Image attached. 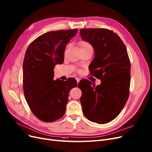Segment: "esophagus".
<instances>
[{"label": "esophagus", "instance_id": "1", "mask_svg": "<svg viewBox=\"0 0 152 152\" xmlns=\"http://www.w3.org/2000/svg\"><path fill=\"white\" fill-rule=\"evenodd\" d=\"M76 80H77V83H79L80 80V78H78V77H76Z\"/></svg>", "mask_w": 152, "mask_h": 152}]
</instances>
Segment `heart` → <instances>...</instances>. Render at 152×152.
<instances>
[{
	"mask_svg": "<svg viewBox=\"0 0 152 152\" xmlns=\"http://www.w3.org/2000/svg\"><path fill=\"white\" fill-rule=\"evenodd\" d=\"M78 47H79V49L80 51L87 49V48H92V46L91 45L89 42L87 41H80L78 42Z\"/></svg>",
	"mask_w": 152,
	"mask_h": 152,
	"instance_id": "heart-1",
	"label": "heart"
}]
</instances>
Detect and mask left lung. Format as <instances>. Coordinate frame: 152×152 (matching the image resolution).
I'll use <instances>...</instances> for the list:
<instances>
[{
	"instance_id": "1",
	"label": "left lung",
	"mask_w": 152,
	"mask_h": 152,
	"mask_svg": "<svg viewBox=\"0 0 152 152\" xmlns=\"http://www.w3.org/2000/svg\"><path fill=\"white\" fill-rule=\"evenodd\" d=\"M80 33L82 39L94 48L95 58L89 66L90 75L101 80L96 86L87 79L78 83L83 113L91 122L105 124L118 116L128 100L130 58L123 41L112 30L83 28Z\"/></svg>"
}]
</instances>
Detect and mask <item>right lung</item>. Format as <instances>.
Here are the masks:
<instances>
[{"instance_id": "add662e5", "label": "right lung", "mask_w": 152, "mask_h": 152, "mask_svg": "<svg viewBox=\"0 0 152 152\" xmlns=\"http://www.w3.org/2000/svg\"><path fill=\"white\" fill-rule=\"evenodd\" d=\"M78 29L61 30L42 34L28 45L23 64V90L30 110L44 122L63 117L70 90L76 87L74 78L53 80V68L64 60L66 44Z\"/></svg>"}]
</instances>
